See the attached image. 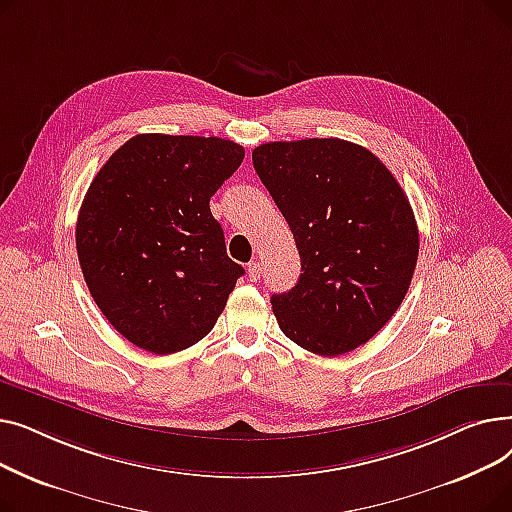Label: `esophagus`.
Instances as JSON below:
<instances>
[{
	"mask_svg": "<svg viewBox=\"0 0 512 512\" xmlns=\"http://www.w3.org/2000/svg\"><path fill=\"white\" fill-rule=\"evenodd\" d=\"M247 272H249V280L251 282H257V280H261V263L259 261H253V263H249V267H247Z\"/></svg>",
	"mask_w": 512,
	"mask_h": 512,
	"instance_id": "1",
	"label": "esophagus"
}]
</instances>
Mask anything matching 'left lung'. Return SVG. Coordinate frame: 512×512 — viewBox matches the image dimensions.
Wrapping results in <instances>:
<instances>
[{
  "label": "left lung",
  "instance_id": "8db88e82",
  "mask_svg": "<svg viewBox=\"0 0 512 512\" xmlns=\"http://www.w3.org/2000/svg\"><path fill=\"white\" fill-rule=\"evenodd\" d=\"M253 166L301 255L299 282L272 297L280 330L315 355L355 351L411 286L419 230L405 191L369 149L342 139L265 143Z\"/></svg>",
  "mask_w": 512,
  "mask_h": 512
}]
</instances>
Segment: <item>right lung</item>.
<instances>
[{"mask_svg":"<svg viewBox=\"0 0 512 512\" xmlns=\"http://www.w3.org/2000/svg\"><path fill=\"white\" fill-rule=\"evenodd\" d=\"M245 159L218 137L137 134L93 178L76 222L89 292L132 344L172 355L205 338L242 265L209 199Z\"/></svg>","mask_w":512,"mask_h":512,"instance_id":"add662e5","label":"right lung"}]
</instances>
